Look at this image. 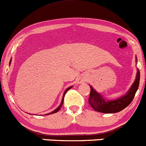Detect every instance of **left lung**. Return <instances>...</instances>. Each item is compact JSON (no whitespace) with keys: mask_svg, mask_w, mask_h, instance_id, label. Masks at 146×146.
I'll return each instance as SVG.
<instances>
[{"mask_svg":"<svg viewBox=\"0 0 146 146\" xmlns=\"http://www.w3.org/2000/svg\"><path fill=\"white\" fill-rule=\"evenodd\" d=\"M139 81H140V72L139 70H137L136 80L130 88L129 91L127 92L125 96L112 101L106 102L101 96V95L95 91L92 86H90V92L88 99L89 104L94 110L98 112L105 113L119 112L123 110L132 102L139 88Z\"/></svg>","mask_w":146,"mask_h":146,"instance_id":"1","label":"left lung"}]
</instances>
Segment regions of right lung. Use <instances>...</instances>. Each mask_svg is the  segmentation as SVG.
Returning <instances> with one entry per match:
<instances>
[{
    "label": "right lung",
    "instance_id": "obj_1",
    "mask_svg": "<svg viewBox=\"0 0 146 146\" xmlns=\"http://www.w3.org/2000/svg\"><path fill=\"white\" fill-rule=\"evenodd\" d=\"M10 62H11V60H10ZM72 88V87H69L68 88H67V90H65V92H64V94H63V97H62V102H61V103H60V106H59L57 108V109H55V110H54V111H52V112L49 113H47V114H46V115H49V114L55 113L58 112V111L59 110H60V108L62 107V104H63V101H64V97H65V94H66V92H67V91H68V90H70V88Z\"/></svg>",
    "mask_w": 146,
    "mask_h": 146
}]
</instances>
